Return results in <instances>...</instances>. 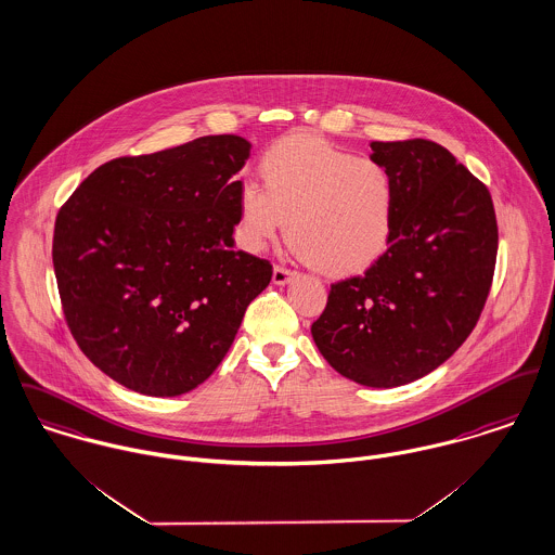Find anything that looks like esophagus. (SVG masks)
<instances>
[{"instance_id":"obj_1","label":"esophagus","mask_w":555,"mask_h":555,"mask_svg":"<svg viewBox=\"0 0 555 555\" xmlns=\"http://www.w3.org/2000/svg\"><path fill=\"white\" fill-rule=\"evenodd\" d=\"M293 278H295V273H293L291 269L280 267V264L273 267V284H275V286H286Z\"/></svg>"}]
</instances>
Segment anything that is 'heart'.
<instances>
[{"label": "heart", "instance_id": "b5f03b06", "mask_svg": "<svg viewBox=\"0 0 555 555\" xmlns=\"http://www.w3.org/2000/svg\"><path fill=\"white\" fill-rule=\"evenodd\" d=\"M262 186L237 197V231L260 253L284 229L302 258L328 278L373 267L395 231L397 184L390 169L320 138H288L260 158Z\"/></svg>", "mask_w": 555, "mask_h": 555}]
</instances>
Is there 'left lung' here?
Listing matches in <instances>:
<instances>
[{
	"label": "left lung",
	"mask_w": 555,
	"mask_h": 555,
	"mask_svg": "<svg viewBox=\"0 0 555 555\" xmlns=\"http://www.w3.org/2000/svg\"><path fill=\"white\" fill-rule=\"evenodd\" d=\"M397 184L386 254L337 282L311 337L344 377L397 388L441 366L466 341L488 299L499 227L488 189L428 140L371 142Z\"/></svg>",
	"instance_id": "1"
}]
</instances>
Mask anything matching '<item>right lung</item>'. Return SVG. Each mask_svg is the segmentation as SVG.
<instances>
[{
    "label": "right lung",
    "instance_id": "add662e5",
    "mask_svg": "<svg viewBox=\"0 0 555 555\" xmlns=\"http://www.w3.org/2000/svg\"><path fill=\"white\" fill-rule=\"evenodd\" d=\"M253 144L205 135L98 167L59 209L52 264L85 356L146 397L203 384L269 286L271 264L235 250V173Z\"/></svg>",
    "mask_w": 555,
    "mask_h": 555
}]
</instances>
